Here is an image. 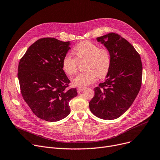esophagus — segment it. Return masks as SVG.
Masks as SVG:
<instances>
[{
    "instance_id": "esophagus-1",
    "label": "esophagus",
    "mask_w": 160,
    "mask_h": 160,
    "mask_svg": "<svg viewBox=\"0 0 160 160\" xmlns=\"http://www.w3.org/2000/svg\"><path fill=\"white\" fill-rule=\"evenodd\" d=\"M83 90H84V89L82 88H77V92H78V93H81V92L83 91Z\"/></svg>"
}]
</instances>
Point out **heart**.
<instances>
[{
    "label": "heart",
    "mask_w": 160,
    "mask_h": 160,
    "mask_svg": "<svg viewBox=\"0 0 160 160\" xmlns=\"http://www.w3.org/2000/svg\"><path fill=\"white\" fill-rule=\"evenodd\" d=\"M73 52L77 58L67 53L63 58L62 65L64 72L71 76L77 71L79 63H83V71L72 78L74 86L85 88L93 83L97 77L100 78L105 77L110 69L112 64L111 53L107 48L89 41H82L74 48Z\"/></svg>",
    "instance_id": "obj_1"
}]
</instances>
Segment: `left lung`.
<instances>
[{
    "instance_id": "1",
    "label": "left lung",
    "mask_w": 160,
    "mask_h": 160,
    "mask_svg": "<svg viewBox=\"0 0 160 160\" xmlns=\"http://www.w3.org/2000/svg\"><path fill=\"white\" fill-rule=\"evenodd\" d=\"M110 50L112 64L105 81L95 89L89 103L91 112L100 119L118 118L131 106L140 90L142 66L139 54L121 36L110 32L97 38Z\"/></svg>"
}]
</instances>
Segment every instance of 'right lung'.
<instances>
[{"label": "right lung", "mask_w": 160, "mask_h": 160, "mask_svg": "<svg viewBox=\"0 0 160 160\" xmlns=\"http://www.w3.org/2000/svg\"><path fill=\"white\" fill-rule=\"evenodd\" d=\"M69 41L41 38L21 58L18 79L21 95L32 112L49 122L63 119L70 112L69 102L77 95L68 88L70 80L62 69L63 58L71 48Z\"/></svg>", "instance_id": "1"}]
</instances>
